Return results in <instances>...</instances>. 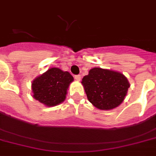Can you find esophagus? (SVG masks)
<instances>
[{
    "label": "esophagus",
    "instance_id": "esophagus-1",
    "mask_svg": "<svg viewBox=\"0 0 156 156\" xmlns=\"http://www.w3.org/2000/svg\"><path fill=\"white\" fill-rule=\"evenodd\" d=\"M75 79L77 81H80V75H78V76H75Z\"/></svg>",
    "mask_w": 156,
    "mask_h": 156
}]
</instances>
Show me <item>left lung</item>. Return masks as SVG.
I'll return each instance as SVG.
<instances>
[{
  "instance_id": "1",
  "label": "left lung",
  "mask_w": 156,
  "mask_h": 156,
  "mask_svg": "<svg viewBox=\"0 0 156 156\" xmlns=\"http://www.w3.org/2000/svg\"><path fill=\"white\" fill-rule=\"evenodd\" d=\"M81 84L89 101L102 111L119 106L126 98L129 83L123 74L95 67L83 77Z\"/></svg>"
}]
</instances>
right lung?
Wrapping results in <instances>:
<instances>
[{
    "mask_svg": "<svg viewBox=\"0 0 156 156\" xmlns=\"http://www.w3.org/2000/svg\"><path fill=\"white\" fill-rule=\"evenodd\" d=\"M73 80V76L68 71L57 67L50 68L33 80V98L47 107L58 105L66 100L68 88Z\"/></svg>",
    "mask_w": 156,
    "mask_h": 156,
    "instance_id": "obj_1",
    "label": "right lung"
}]
</instances>
